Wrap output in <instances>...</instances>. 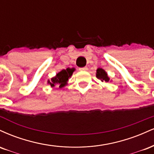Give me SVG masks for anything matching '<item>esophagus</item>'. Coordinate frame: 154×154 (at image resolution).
<instances>
[{"instance_id": "esophagus-1", "label": "esophagus", "mask_w": 154, "mask_h": 154, "mask_svg": "<svg viewBox=\"0 0 154 154\" xmlns=\"http://www.w3.org/2000/svg\"><path fill=\"white\" fill-rule=\"evenodd\" d=\"M79 70H83V71H86V70H88V68L87 67H84V68H79Z\"/></svg>"}]
</instances>
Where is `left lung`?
I'll use <instances>...</instances> for the list:
<instances>
[{"label":"left lung","mask_w":154,"mask_h":154,"mask_svg":"<svg viewBox=\"0 0 154 154\" xmlns=\"http://www.w3.org/2000/svg\"><path fill=\"white\" fill-rule=\"evenodd\" d=\"M97 79H100L101 81H105V82H108L109 81V78L108 77L107 73L102 68H99L97 70Z\"/></svg>","instance_id":"obj_1"}]
</instances>
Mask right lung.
I'll return each mask as SVG.
<instances>
[{
    "label": "right lung",
    "instance_id": "1",
    "mask_svg": "<svg viewBox=\"0 0 154 154\" xmlns=\"http://www.w3.org/2000/svg\"><path fill=\"white\" fill-rule=\"evenodd\" d=\"M74 70H75L74 68H68L66 70L63 69L58 73H57L55 77L52 78L51 80H48V83L51 86V87L57 86H59V88H63L67 84L68 79L71 76Z\"/></svg>",
    "mask_w": 154,
    "mask_h": 154
}]
</instances>
